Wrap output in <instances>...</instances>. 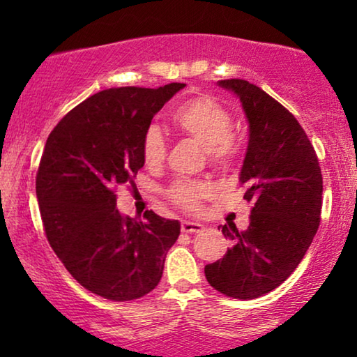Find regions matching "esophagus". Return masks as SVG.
I'll use <instances>...</instances> for the list:
<instances>
[{"instance_id":"34e87169","label":"esophagus","mask_w":357,"mask_h":357,"mask_svg":"<svg viewBox=\"0 0 357 357\" xmlns=\"http://www.w3.org/2000/svg\"><path fill=\"white\" fill-rule=\"evenodd\" d=\"M203 224L193 222V221H182V232L187 234H197L203 231Z\"/></svg>"}]
</instances>
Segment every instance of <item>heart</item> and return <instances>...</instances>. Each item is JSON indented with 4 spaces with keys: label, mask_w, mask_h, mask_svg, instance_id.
<instances>
[{
    "label": "heart",
    "mask_w": 357,
    "mask_h": 357,
    "mask_svg": "<svg viewBox=\"0 0 357 357\" xmlns=\"http://www.w3.org/2000/svg\"><path fill=\"white\" fill-rule=\"evenodd\" d=\"M175 128L206 149L209 160L219 167H226L238 155V143L232 138V116L226 107L213 97H195L178 105L170 115ZM167 144L155 126L146 130L141 143V154L146 165L155 167L165 159ZM211 187L198 180H180L169 190V198L177 206L193 211L208 197Z\"/></svg>",
    "instance_id": "b5f03b06"
}]
</instances>
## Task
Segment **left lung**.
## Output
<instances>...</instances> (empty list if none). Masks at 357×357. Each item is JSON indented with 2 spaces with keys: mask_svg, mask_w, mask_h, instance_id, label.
Returning a JSON list of instances; mask_svg holds the SVG:
<instances>
[{
  "mask_svg": "<svg viewBox=\"0 0 357 357\" xmlns=\"http://www.w3.org/2000/svg\"><path fill=\"white\" fill-rule=\"evenodd\" d=\"M234 92L248 121L241 169L250 226L224 224L232 242L221 260L204 266L209 284L234 299H257L284 282L309 250L320 224L324 180L315 149L296 116L245 79L218 81Z\"/></svg>",
  "mask_w": 357,
  "mask_h": 357,
  "instance_id": "left-lung-1",
  "label": "left lung"
}]
</instances>
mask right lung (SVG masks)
I'll list each match as a JSON object with an SVG mask.
<instances>
[{
  "mask_svg": "<svg viewBox=\"0 0 357 357\" xmlns=\"http://www.w3.org/2000/svg\"><path fill=\"white\" fill-rule=\"evenodd\" d=\"M116 87L91 96L48 136L36 190L48 242L87 291L115 302L139 299L159 284L180 222L144 213L121 216L115 190L144 165L141 143L151 120L183 89Z\"/></svg>",
  "mask_w": 357,
  "mask_h": 357,
  "instance_id": "add662e5",
  "label": "right lung"
}]
</instances>
